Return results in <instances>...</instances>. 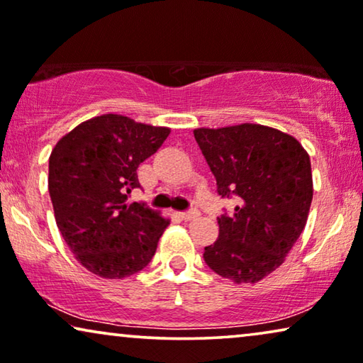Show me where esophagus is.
<instances>
[{
  "label": "esophagus",
  "instance_id": "obj_1",
  "mask_svg": "<svg viewBox=\"0 0 363 363\" xmlns=\"http://www.w3.org/2000/svg\"><path fill=\"white\" fill-rule=\"evenodd\" d=\"M198 216H200V213H198L196 210H190V211L182 213V218L185 221H191V220H195V218H198Z\"/></svg>",
  "mask_w": 363,
  "mask_h": 363
}]
</instances>
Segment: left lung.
<instances>
[{
	"label": "left lung",
	"mask_w": 363,
	"mask_h": 363,
	"mask_svg": "<svg viewBox=\"0 0 363 363\" xmlns=\"http://www.w3.org/2000/svg\"><path fill=\"white\" fill-rule=\"evenodd\" d=\"M193 133L218 193L238 198L235 211L218 218L220 236L203 257L221 277L255 284L284 262L304 230L314 193L309 153L289 133L259 123Z\"/></svg>",
	"instance_id": "obj_1"
}]
</instances>
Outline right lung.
<instances>
[{
  "instance_id": "add662e5",
  "label": "right lung",
  "mask_w": 363,
  "mask_h": 363,
  "mask_svg": "<svg viewBox=\"0 0 363 363\" xmlns=\"http://www.w3.org/2000/svg\"><path fill=\"white\" fill-rule=\"evenodd\" d=\"M168 135L167 127L104 113L79 123L52 148L48 186L57 228L92 274L122 279L142 271L155 255L170 220L127 200L140 188L138 165Z\"/></svg>"
}]
</instances>
